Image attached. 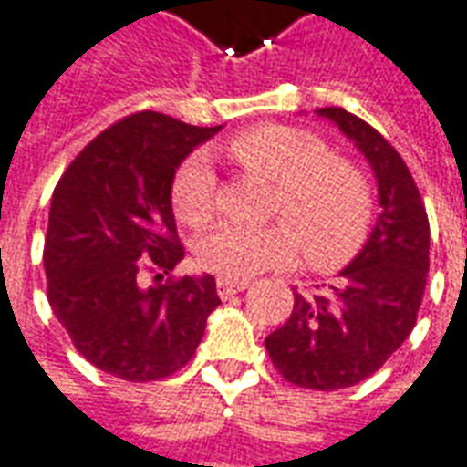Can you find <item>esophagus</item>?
<instances>
[{"label": "esophagus", "mask_w": 467, "mask_h": 467, "mask_svg": "<svg viewBox=\"0 0 467 467\" xmlns=\"http://www.w3.org/2000/svg\"><path fill=\"white\" fill-rule=\"evenodd\" d=\"M244 289H249V281H234V279H218L216 281V292L221 299H228V296L244 292Z\"/></svg>", "instance_id": "obj_1"}]
</instances>
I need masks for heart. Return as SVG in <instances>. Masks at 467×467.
<instances>
[{
    "label": "heart",
    "instance_id": "heart-1",
    "mask_svg": "<svg viewBox=\"0 0 467 467\" xmlns=\"http://www.w3.org/2000/svg\"><path fill=\"white\" fill-rule=\"evenodd\" d=\"M228 155L274 183L269 226H223L198 246V261L223 279L244 281L289 266L304 249L314 269H337L365 244L372 223V186L352 161L329 153L317 135L292 125H259L231 138ZM216 173L206 155L178 168L171 203L186 226L216 213Z\"/></svg>",
    "mask_w": 467,
    "mask_h": 467
}]
</instances>
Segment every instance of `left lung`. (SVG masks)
I'll return each mask as SVG.
<instances>
[{"label":"left lung","mask_w":467,"mask_h":467,"mask_svg":"<svg viewBox=\"0 0 467 467\" xmlns=\"http://www.w3.org/2000/svg\"><path fill=\"white\" fill-rule=\"evenodd\" d=\"M362 150L379 208L369 239L327 292H294L292 317L266 337L279 375L306 389H345L375 375L412 332L430 269L425 203L400 153L345 108H319Z\"/></svg>","instance_id":"obj_1"}]
</instances>
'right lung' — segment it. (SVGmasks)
<instances>
[{
    "mask_svg": "<svg viewBox=\"0 0 467 467\" xmlns=\"http://www.w3.org/2000/svg\"><path fill=\"white\" fill-rule=\"evenodd\" d=\"M218 130L135 112L85 145L55 186L42 254L49 306L108 375L178 372L221 304L211 274L168 276L186 256L171 206L175 168Z\"/></svg>",
    "mask_w": 467,
    "mask_h": 467,
    "instance_id": "1",
    "label": "right lung"
}]
</instances>
